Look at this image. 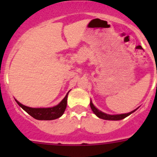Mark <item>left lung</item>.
Returning <instances> with one entry per match:
<instances>
[{
    "instance_id": "1",
    "label": "left lung",
    "mask_w": 157,
    "mask_h": 157,
    "mask_svg": "<svg viewBox=\"0 0 157 157\" xmlns=\"http://www.w3.org/2000/svg\"><path fill=\"white\" fill-rule=\"evenodd\" d=\"M90 108L92 109V111L94 112V114L98 117L101 118V119H103V120H123L124 118H126L127 116H130L131 113H133L134 112H135V110L132 111V112H129V113H126V114H120V115H108L105 114L104 112H101V111L98 110L97 108L94 107V105H93L92 101H90Z\"/></svg>"
}]
</instances>
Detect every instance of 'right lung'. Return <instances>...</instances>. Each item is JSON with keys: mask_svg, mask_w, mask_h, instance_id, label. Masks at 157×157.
<instances>
[{"mask_svg": "<svg viewBox=\"0 0 157 157\" xmlns=\"http://www.w3.org/2000/svg\"><path fill=\"white\" fill-rule=\"evenodd\" d=\"M67 95H66L63 101L58 105L54 106L52 108H47V109H34L30 108L25 105H22L16 100L18 105L21 107L22 109L28 113L32 117L38 120H56L57 118L60 117L63 114L67 107Z\"/></svg>", "mask_w": 157, "mask_h": 157, "instance_id": "obj_1", "label": "right lung"}]
</instances>
